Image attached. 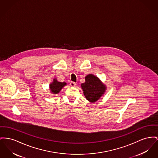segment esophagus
Returning <instances> with one entry per match:
<instances>
[{
    "label": "esophagus",
    "instance_id": "esophagus-1",
    "mask_svg": "<svg viewBox=\"0 0 158 158\" xmlns=\"http://www.w3.org/2000/svg\"><path fill=\"white\" fill-rule=\"evenodd\" d=\"M70 85L71 86H72V87H74V86L76 85V83H75L74 82H71L70 83Z\"/></svg>",
    "mask_w": 158,
    "mask_h": 158
}]
</instances>
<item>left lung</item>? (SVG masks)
Returning a JSON list of instances; mask_svg holds the SVG:
<instances>
[{
	"mask_svg": "<svg viewBox=\"0 0 158 158\" xmlns=\"http://www.w3.org/2000/svg\"><path fill=\"white\" fill-rule=\"evenodd\" d=\"M81 88L86 100L95 102L104 94L107 87L97 76L89 74L85 76V82L81 84Z\"/></svg>",
	"mask_w": 158,
	"mask_h": 158,
	"instance_id": "1",
	"label": "left lung"
}]
</instances>
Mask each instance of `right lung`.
<instances>
[{
    "mask_svg": "<svg viewBox=\"0 0 158 158\" xmlns=\"http://www.w3.org/2000/svg\"><path fill=\"white\" fill-rule=\"evenodd\" d=\"M66 85L67 83L65 82H58L56 78H54L53 81L49 84V90L52 94H57Z\"/></svg>",
    "mask_w": 158,
    "mask_h": 158,
    "instance_id": "add662e5",
    "label": "right lung"
}]
</instances>
